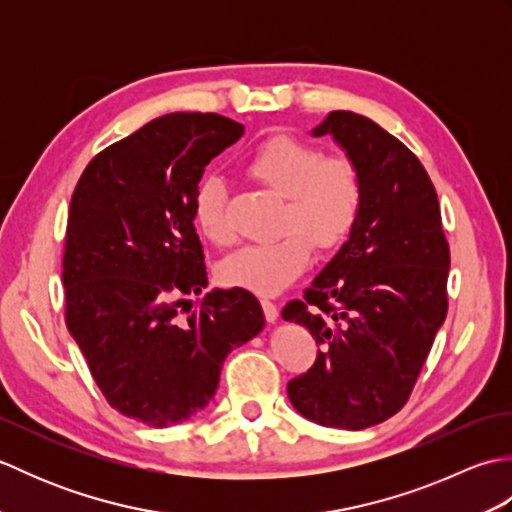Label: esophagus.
Instances as JSON below:
<instances>
[{
    "label": "esophagus",
    "mask_w": 512,
    "mask_h": 512,
    "mask_svg": "<svg viewBox=\"0 0 512 512\" xmlns=\"http://www.w3.org/2000/svg\"><path fill=\"white\" fill-rule=\"evenodd\" d=\"M262 308H264V314H266V321H268V323H275V321L279 319V308L275 306L273 301L264 299V301H262Z\"/></svg>",
    "instance_id": "34e87169"
}]
</instances>
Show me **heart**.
Instances as JSON below:
<instances>
[{
	"mask_svg": "<svg viewBox=\"0 0 512 512\" xmlns=\"http://www.w3.org/2000/svg\"><path fill=\"white\" fill-rule=\"evenodd\" d=\"M246 171L286 200L279 220L284 233L273 242L248 244L228 255L220 279L255 295H277L306 270L312 244L332 250L350 235L361 209V176L350 158L323 156L317 145L288 134L259 145L248 156ZM191 211L209 242L228 244L226 184L220 176H204L195 184Z\"/></svg>",
	"mask_w": 512,
	"mask_h": 512,
	"instance_id": "heart-1",
	"label": "heart"
}]
</instances>
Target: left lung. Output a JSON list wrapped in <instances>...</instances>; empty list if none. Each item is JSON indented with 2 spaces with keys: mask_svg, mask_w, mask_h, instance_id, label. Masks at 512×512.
I'll list each match as a JSON object with an SVG mask.
<instances>
[{
  "mask_svg": "<svg viewBox=\"0 0 512 512\" xmlns=\"http://www.w3.org/2000/svg\"><path fill=\"white\" fill-rule=\"evenodd\" d=\"M312 136L345 151L363 198L347 242L281 312L321 347L288 398L303 418L358 431L394 416L416 385L447 317L449 244L436 189L398 138L354 112H330Z\"/></svg>",
  "mask_w": 512,
  "mask_h": 512,
  "instance_id": "8db88e82",
  "label": "left lung"
}]
</instances>
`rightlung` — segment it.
Listing matches in <instances>:
<instances>
[{"mask_svg": "<svg viewBox=\"0 0 512 512\" xmlns=\"http://www.w3.org/2000/svg\"><path fill=\"white\" fill-rule=\"evenodd\" d=\"M244 136L220 114L173 112L103 149L72 193L65 323L114 409L173 427L215 396L224 358L264 330L246 290H211L193 226L204 167ZM191 310V308H189Z\"/></svg>", "mask_w": 512, "mask_h": 512, "instance_id": "add662e5", "label": "right lung"}]
</instances>
